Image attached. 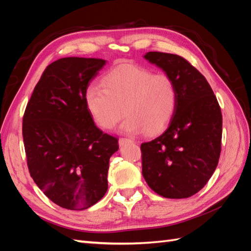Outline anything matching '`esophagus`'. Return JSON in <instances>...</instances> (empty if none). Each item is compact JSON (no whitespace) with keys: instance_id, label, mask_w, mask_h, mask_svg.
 Returning a JSON list of instances; mask_svg holds the SVG:
<instances>
[{"instance_id":"esophagus-1","label":"esophagus","mask_w":251,"mask_h":251,"mask_svg":"<svg viewBox=\"0 0 251 251\" xmlns=\"http://www.w3.org/2000/svg\"><path fill=\"white\" fill-rule=\"evenodd\" d=\"M119 142H120V145H123V143H125V142H134V140L129 139V138H120Z\"/></svg>"}]
</instances>
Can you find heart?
I'll return each instance as SVG.
<instances>
[{"mask_svg": "<svg viewBox=\"0 0 251 251\" xmlns=\"http://www.w3.org/2000/svg\"><path fill=\"white\" fill-rule=\"evenodd\" d=\"M178 101L177 84L169 74L129 62L106 73L102 85L90 84L85 90L87 109L101 128H113L125 113L122 128L134 134L162 131L173 120Z\"/></svg>", "mask_w": 251, "mask_h": 251, "instance_id": "obj_1", "label": "heart"}]
</instances>
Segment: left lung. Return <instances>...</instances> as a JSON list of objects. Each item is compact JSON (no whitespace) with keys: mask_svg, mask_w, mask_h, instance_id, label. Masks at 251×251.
<instances>
[{"mask_svg":"<svg viewBox=\"0 0 251 251\" xmlns=\"http://www.w3.org/2000/svg\"><path fill=\"white\" fill-rule=\"evenodd\" d=\"M145 58L175 79L179 101L167 129L140 147L143 178L158 195L186 199L204 188L219 162L220 105L205 76L183 57L149 51Z\"/></svg>","mask_w":251,"mask_h":251,"instance_id":"left-lung-1","label":"left lung"}]
</instances>
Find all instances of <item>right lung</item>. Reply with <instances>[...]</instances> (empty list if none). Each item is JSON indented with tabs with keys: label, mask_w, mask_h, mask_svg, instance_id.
<instances>
[{
	"label": "right lung",
	"mask_w": 251,
	"mask_h": 251,
	"mask_svg": "<svg viewBox=\"0 0 251 251\" xmlns=\"http://www.w3.org/2000/svg\"><path fill=\"white\" fill-rule=\"evenodd\" d=\"M104 65L96 58L54 61L25 110L23 137L30 176L66 209H87L102 199L109 159L119 150L117 138L95 125L85 102V90Z\"/></svg>",
	"instance_id": "1"
}]
</instances>
